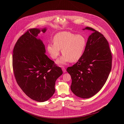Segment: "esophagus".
Segmentation results:
<instances>
[{
    "label": "esophagus",
    "instance_id": "34e87169",
    "mask_svg": "<svg viewBox=\"0 0 124 124\" xmlns=\"http://www.w3.org/2000/svg\"><path fill=\"white\" fill-rule=\"evenodd\" d=\"M62 70H63V72L64 73H66V69H65L64 67H62Z\"/></svg>",
    "mask_w": 124,
    "mask_h": 124
}]
</instances>
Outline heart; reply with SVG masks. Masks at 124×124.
I'll list each match as a JSON object with an SVG mask.
<instances>
[{
    "mask_svg": "<svg viewBox=\"0 0 124 124\" xmlns=\"http://www.w3.org/2000/svg\"><path fill=\"white\" fill-rule=\"evenodd\" d=\"M53 40L54 43L47 45V50L51 58L55 59L59 55L62 49L63 55L57 62L59 64L78 61L82 56L87 45V40L84 36L70 31L57 33Z\"/></svg>",
    "mask_w": 124,
    "mask_h": 124,
    "instance_id": "b5f03b06",
    "label": "heart"
}]
</instances>
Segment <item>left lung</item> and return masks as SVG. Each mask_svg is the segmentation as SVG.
Here are the masks:
<instances>
[{
  "label": "left lung",
  "mask_w": 124,
  "mask_h": 124,
  "mask_svg": "<svg viewBox=\"0 0 124 124\" xmlns=\"http://www.w3.org/2000/svg\"><path fill=\"white\" fill-rule=\"evenodd\" d=\"M93 31L87 42L82 56L67 71L72 80L70 89L77 96L83 99L97 94L107 81L112 67V55L108 43L100 32Z\"/></svg>",
  "instance_id": "8db88e82"
}]
</instances>
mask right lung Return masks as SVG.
I'll return each instance as SVG.
<instances>
[{
    "label": "right lung",
    "instance_id": "obj_1",
    "mask_svg": "<svg viewBox=\"0 0 124 124\" xmlns=\"http://www.w3.org/2000/svg\"><path fill=\"white\" fill-rule=\"evenodd\" d=\"M46 30H27L17 40L13 54L17 84L28 97L39 102L48 100L54 94L55 81L63 74L61 68L46 55L44 44L37 38L41 31L45 33Z\"/></svg>",
    "mask_w": 124,
    "mask_h": 124
}]
</instances>
